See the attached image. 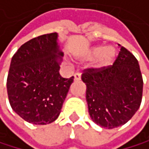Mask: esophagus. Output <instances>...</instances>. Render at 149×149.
<instances>
[{
	"label": "esophagus",
	"mask_w": 149,
	"mask_h": 149,
	"mask_svg": "<svg viewBox=\"0 0 149 149\" xmlns=\"http://www.w3.org/2000/svg\"><path fill=\"white\" fill-rule=\"evenodd\" d=\"M79 79H81V74L79 73L74 74V81H79Z\"/></svg>",
	"instance_id": "esophagus-1"
}]
</instances>
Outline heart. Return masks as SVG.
<instances>
[{"label": "heart", "instance_id": "1", "mask_svg": "<svg viewBox=\"0 0 149 149\" xmlns=\"http://www.w3.org/2000/svg\"><path fill=\"white\" fill-rule=\"evenodd\" d=\"M116 56V51L113 47L95 46L91 47L87 52L79 56L82 61H91L98 58L95 68L103 70L112 66Z\"/></svg>", "mask_w": 149, "mask_h": 149}]
</instances>
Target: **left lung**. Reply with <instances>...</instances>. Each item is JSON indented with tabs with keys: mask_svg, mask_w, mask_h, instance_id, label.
<instances>
[{
	"mask_svg": "<svg viewBox=\"0 0 149 149\" xmlns=\"http://www.w3.org/2000/svg\"><path fill=\"white\" fill-rule=\"evenodd\" d=\"M90 116L98 125L113 129L127 123L142 101L143 79L137 59L124 47L116 60L103 70L89 68L81 76Z\"/></svg>",
	"mask_w": 149,
	"mask_h": 149,
	"instance_id": "left-lung-1",
	"label": "left lung"
}]
</instances>
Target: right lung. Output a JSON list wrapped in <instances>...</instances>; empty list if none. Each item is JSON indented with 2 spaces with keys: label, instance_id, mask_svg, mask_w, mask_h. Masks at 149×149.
Returning <instances> with one entry per match:
<instances>
[{
  "label": "right lung",
  "instance_id": "1",
  "mask_svg": "<svg viewBox=\"0 0 149 149\" xmlns=\"http://www.w3.org/2000/svg\"><path fill=\"white\" fill-rule=\"evenodd\" d=\"M58 33L24 43L12 58L7 93L13 112L34 125H47L58 117L74 77L64 79Z\"/></svg>",
  "mask_w": 149,
  "mask_h": 149
}]
</instances>
